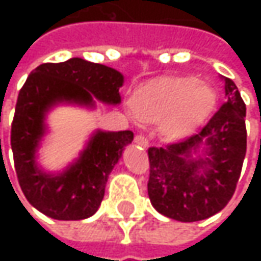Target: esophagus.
Listing matches in <instances>:
<instances>
[{
  "instance_id": "esophagus-1",
  "label": "esophagus",
  "mask_w": 261,
  "mask_h": 261,
  "mask_svg": "<svg viewBox=\"0 0 261 261\" xmlns=\"http://www.w3.org/2000/svg\"><path fill=\"white\" fill-rule=\"evenodd\" d=\"M135 144L136 145L142 146V148H148V145H149V142H148V139H146L145 136L144 135H136L135 136Z\"/></svg>"
}]
</instances>
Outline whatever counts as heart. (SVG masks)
<instances>
[{"label": "heart", "mask_w": 261, "mask_h": 261, "mask_svg": "<svg viewBox=\"0 0 261 261\" xmlns=\"http://www.w3.org/2000/svg\"><path fill=\"white\" fill-rule=\"evenodd\" d=\"M218 103L219 94L209 83L189 75H164L136 88L130 110L141 123H160L167 142H178L199 132L214 117Z\"/></svg>", "instance_id": "1"}]
</instances>
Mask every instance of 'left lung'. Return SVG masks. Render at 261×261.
Instances as JSON below:
<instances>
[{"instance_id":"obj_1","label":"left lung","mask_w":261,"mask_h":261,"mask_svg":"<svg viewBox=\"0 0 261 261\" xmlns=\"http://www.w3.org/2000/svg\"><path fill=\"white\" fill-rule=\"evenodd\" d=\"M226 101L202 130L185 141L148 149V196L160 214L196 222L222 211L236 192L247 149L246 105L224 76ZM204 145L202 154L193 157Z\"/></svg>"}]
</instances>
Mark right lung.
<instances>
[{"label": "right lung", "instance_id": "add662e5", "mask_svg": "<svg viewBox=\"0 0 261 261\" xmlns=\"http://www.w3.org/2000/svg\"><path fill=\"white\" fill-rule=\"evenodd\" d=\"M122 84L119 71L81 58L42 64L25 80L11 123V149L25 199L46 216L78 221L94 215L105 197L109 174L134 141L132 130H97L75 163L62 173H45L37 167L36 151L46 132V113L59 103L94 107V98L119 105Z\"/></svg>", "mask_w": 261, "mask_h": 261}]
</instances>
